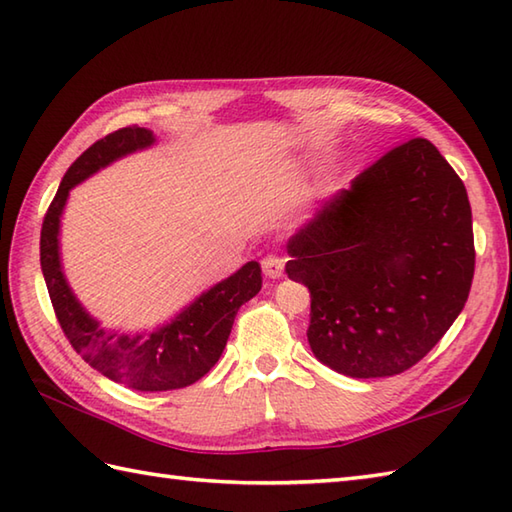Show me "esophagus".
Returning a JSON list of instances; mask_svg holds the SVG:
<instances>
[{
    "mask_svg": "<svg viewBox=\"0 0 512 512\" xmlns=\"http://www.w3.org/2000/svg\"><path fill=\"white\" fill-rule=\"evenodd\" d=\"M284 266H286V259H281L277 255H268L262 259V270L268 279L284 277Z\"/></svg>",
    "mask_w": 512,
    "mask_h": 512,
    "instance_id": "esophagus-1",
    "label": "esophagus"
}]
</instances>
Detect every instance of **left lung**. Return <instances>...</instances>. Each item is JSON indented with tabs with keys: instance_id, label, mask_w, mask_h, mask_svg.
<instances>
[{
	"instance_id": "1",
	"label": "left lung",
	"mask_w": 512,
	"mask_h": 512,
	"mask_svg": "<svg viewBox=\"0 0 512 512\" xmlns=\"http://www.w3.org/2000/svg\"><path fill=\"white\" fill-rule=\"evenodd\" d=\"M286 248L288 277L310 290L314 356L343 376H394L431 352L469 299V195L440 151L413 138L325 200Z\"/></svg>"
}]
</instances>
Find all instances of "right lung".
<instances>
[{
  "label": "right lung",
  "instance_id": "obj_1",
  "mask_svg": "<svg viewBox=\"0 0 512 512\" xmlns=\"http://www.w3.org/2000/svg\"><path fill=\"white\" fill-rule=\"evenodd\" d=\"M156 143L145 127H123L85 149L65 173L41 226V270L63 334L76 352L114 383L138 391L189 387L220 361L237 310L262 290V268L248 262L151 332H114L81 306L63 275L59 253L61 215L70 191L96 171Z\"/></svg>",
  "mask_w": 512,
  "mask_h": 512
}]
</instances>
